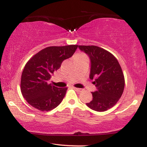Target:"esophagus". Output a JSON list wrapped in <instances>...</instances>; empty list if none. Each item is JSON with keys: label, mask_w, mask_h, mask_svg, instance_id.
I'll return each instance as SVG.
<instances>
[{"label": "esophagus", "mask_w": 147, "mask_h": 147, "mask_svg": "<svg viewBox=\"0 0 147 147\" xmlns=\"http://www.w3.org/2000/svg\"><path fill=\"white\" fill-rule=\"evenodd\" d=\"M74 89L76 90V91H77L78 92H81L82 91V89H81V88H75L74 87Z\"/></svg>", "instance_id": "esophagus-1"}]
</instances>
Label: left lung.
Listing matches in <instances>:
<instances>
[{
	"label": "left lung",
	"instance_id": "left-lung-1",
	"mask_svg": "<svg viewBox=\"0 0 147 147\" xmlns=\"http://www.w3.org/2000/svg\"><path fill=\"white\" fill-rule=\"evenodd\" d=\"M91 61L90 78L97 90L92 92L93 99L86 103L97 112L106 111L115 105L123 93L124 76L118 60L109 51L95 45H79Z\"/></svg>",
	"mask_w": 147,
	"mask_h": 147
}]
</instances>
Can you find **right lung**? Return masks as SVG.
Instances as JSON below:
<instances>
[{"instance_id":"1","label":"right lung","mask_w":147,"mask_h":147,"mask_svg":"<svg viewBox=\"0 0 147 147\" xmlns=\"http://www.w3.org/2000/svg\"><path fill=\"white\" fill-rule=\"evenodd\" d=\"M78 46L46 47L27 61L22 73L21 91L30 105L41 111H50L61 103L67 88H57L47 82L62 62L74 55Z\"/></svg>"}]
</instances>
